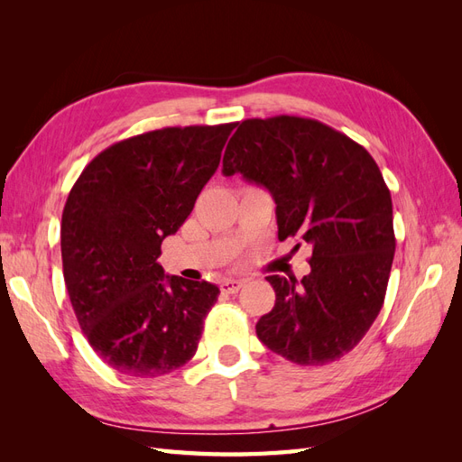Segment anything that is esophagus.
<instances>
[{"instance_id": "esophagus-1", "label": "esophagus", "mask_w": 462, "mask_h": 462, "mask_svg": "<svg viewBox=\"0 0 462 462\" xmlns=\"http://www.w3.org/2000/svg\"><path fill=\"white\" fill-rule=\"evenodd\" d=\"M241 287H243L241 279H227V282L221 283V291L227 292V295H235V292H239Z\"/></svg>"}]
</instances>
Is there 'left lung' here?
Segmentation results:
<instances>
[{"label":"left lung","mask_w":462,"mask_h":462,"mask_svg":"<svg viewBox=\"0 0 462 462\" xmlns=\"http://www.w3.org/2000/svg\"><path fill=\"white\" fill-rule=\"evenodd\" d=\"M235 173L270 190L279 241L312 245L310 273L300 282L265 277L275 304L258 319V339L302 366L353 351L382 310L395 256L393 204L380 167L328 125L277 116L239 125L223 156V175Z\"/></svg>","instance_id":"left-lung-1"}]
</instances>
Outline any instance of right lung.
Instances as JSON below:
<instances>
[{
    "label": "right lung",
    "mask_w": 462,
    "mask_h": 462,
    "mask_svg": "<svg viewBox=\"0 0 462 462\" xmlns=\"http://www.w3.org/2000/svg\"><path fill=\"white\" fill-rule=\"evenodd\" d=\"M235 125L165 127L116 143L69 192L61 217L69 299L96 355L125 375L170 374L197 353L219 289L167 275L158 258L216 173Z\"/></svg>",
    "instance_id": "obj_1"
}]
</instances>
